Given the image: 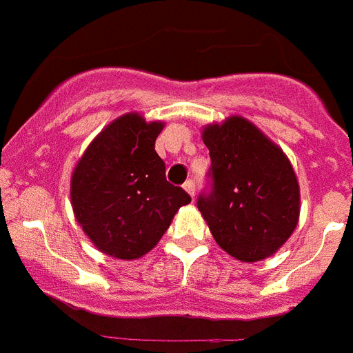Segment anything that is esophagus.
I'll list each match as a JSON object with an SVG mask.
<instances>
[{"instance_id":"34e87169","label":"esophagus","mask_w":353,"mask_h":353,"mask_svg":"<svg viewBox=\"0 0 353 353\" xmlns=\"http://www.w3.org/2000/svg\"><path fill=\"white\" fill-rule=\"evenodd\" d=\"M183 189H185V192L189 196H194V182H192V180H187L185 183H183Z\"/></svg>"}]
</instances>
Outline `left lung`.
<instances>
[{"label":"left lung","mask_w":353,"mask_h":353,"mask_svg":"<svg viewBox=\"0 0 353 353\" xmlns=\"http://www.w3.org/2000/svg\"><path fill=\"white\" fill-rule=\"evenodd\" d=\"M210 152V191L198 208L221 249L260 261L285 244L299 223L301 191L292 164L254 123L230 117L203 129Z\"/></svg>","instance_id":"8db88e82"}]
</instances>
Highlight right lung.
<instances>
[{"instance_id": "add662e5", "label": "right lung", "mask_w": 353, "mask_h": 353, "mask_svg": "<svg viewBox=\"0 0 353 353\" xmlns=\"http://www.w3.org/2000/svg\"><path fill=\"white\" fill-rule=\"evenodd\" d=\"M162 121L127 113L86 148L70 179L77 223L99 251L138 260L157 245L180 207L191 203L182 187L166 180L155 152Z\"/></svg>"}]
</instances>
